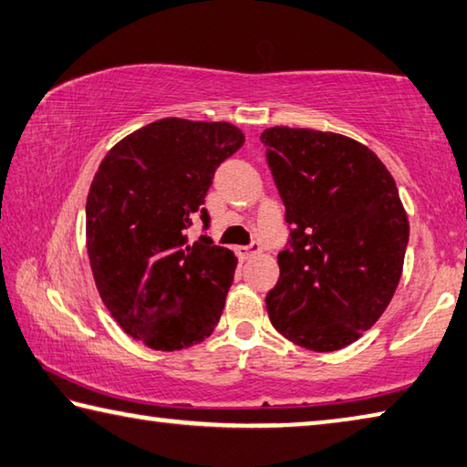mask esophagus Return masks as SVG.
<instances>
[{
	"label": "esophagus",
	"mask_w": 467,
	"mask_h": 467,
	"mask_svg": "<svg viewBox=\"0 0 467 467\" xmlns=\"http://www.w3.org/2000/svg\"><path fill=\"white\" fill-rule=\"evenodd\" d=\"M257 253H261V244L259 243H251L249 247H239V255L243 259H249L253 255H257Z\"/></svg>",
	"instance_id": "34e87169"
}]
</instances>
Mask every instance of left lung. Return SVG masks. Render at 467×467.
<instances>
[{"instance_id": "left-lung-1", "label": "left lung", "mask_w": 467, "mask_h": 467, "mask_svg": "<svg viewBox=\"0 0 467 467\" xmlns=\"http://www.w3.org/2000/svg\"><path fill=\"white\" fill-rule=\"evenodd\" d=\"M261 142L292 226L265 296L269 320L304 349H343L376 325L400 282L409 218L396 182L343 134L274 126Z\"/></svg>"}]
</instances>
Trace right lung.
Returning <instances> with one entry per match:
<instances>
[{"mask_svg":"<svg viewBox=\"0 0 467 467\" xmlns=\"http://www.w3.org/2000/svg\"><path fill=\"white\" fill-rule=\"evenodd\" d=\"M228 122L163 118L108 150L88 193L91 274L126 335L157 351L202 343L218 325L234 279L233 251L185 228L198 214L214 171L243 147Z\"/></svg>","mask_w":467,"mask_h":467,"instance_id":"add662e5","label":"right lung"}]
</instances>
